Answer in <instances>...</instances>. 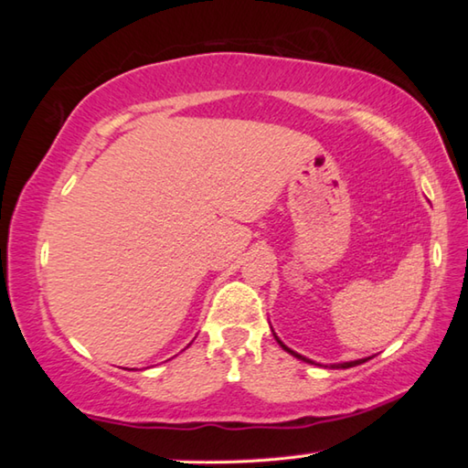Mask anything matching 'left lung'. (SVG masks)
<instances>
[{"mask_svg": "<svg viewBox=\"0 0 468 468\" xmlns=\"http://www.w3.org/2000/svg\"><path fill=\"white\" fill-rule=\"evenodd\" d=\"M274 338H276V343H279V345H281V346L284 348V351H287V353H291V355H292V357H297V359H303V361H307V363H312L310 359H305V357H303V355H299V353H295V351H291V348H289L287 345H282V343H281V340H279V336H276V335H274ZM366 361H367V359H357V361H346V363H335V366H332V367H343V369H345V367H355V366H359V363H366Z\"/></svg>", "mask_w": 468, "mask_h": 468, "instance_id": "8db88e82", "label": "left lung"}]
</instances>
